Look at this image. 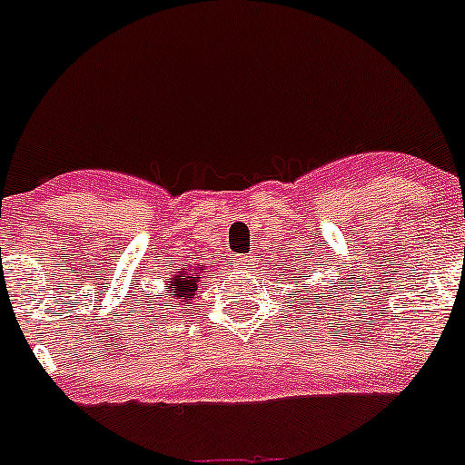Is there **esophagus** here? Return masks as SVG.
Listing matches in <instances>:
<instances>
[{
	"mask_svg": "<svg viewBox=\"0 0 465 465\" xmlns=\"http://www.w3.org/2000/svg\"><path fill=\"white\" fill-rule=\"evenodd\" d=\"M235 265L240 267V270H249V267L253 265V255H237Z\"/></svg>",
	"mask_w": 465,
	"mask_h": 465,
	"instance_id": "obj_1",
	"label": "esophagus"
}]
</instances>
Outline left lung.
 <instances>
[{"label": "left lung", "mask_w": 465, "mask_h": 465, "mask_svg": "<svg viewBox=\"0 0 465 465\" xmlns=\"http://www.w3.org/2000/svg\"><path fill=\"white\" fill-rule=\"evenodd\" d=\"M300 270L306 274L304 267H300ZM292 272H295V267H292ZM300 279H302V274H292V276H291V281H300ZM295 285H297V283H295ZM297 292H300V291H297ZM322 295H325V292H322ZM330 295H331V291H330ZM325 300H327V295H325Z\"/></svg>", "instance_id": "left-lung-1"}]
</instances>
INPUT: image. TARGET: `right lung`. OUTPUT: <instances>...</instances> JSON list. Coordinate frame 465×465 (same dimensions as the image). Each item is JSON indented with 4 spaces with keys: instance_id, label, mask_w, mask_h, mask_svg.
<instances>
[{
    "instance_id": "add662e5",
    "label": "right lung",
    "mask_w": 465,
    "mask_h": 465,
    "mask_svg": "<svg viewBox=\"0 0 465 465\" xmlns=\"http://www.w3.org/2000/svg\"><path fill=\"white\" fill-rule=\"evenodd\" d=\"M203 265L198 267H184L182 272H173L165 281V288L170 292V304H159V309H165V306H173V309H186V306L193 304V297L198 295V283L203 279ZM163 295L154 297V300H161ZM152 309V306H149Z\"/></svg>"
}]
</instances>
